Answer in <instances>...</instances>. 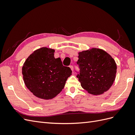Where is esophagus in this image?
<instances>
[{"instance_id":"1","label":"esophagus","mask_w":135,"mask_h":135,"mask_svg":"<svg viewBox=\"0 0 135 135\" xmlns=\"http://www.w3.org/2000/svg\"><path fill=\"white\" fill-rule=\"evenodd\" d=\"M69 68L71 69V70L72 71H73V70H74V69H73V66H72V65H70V66H69Z\"/></svg>"}]
</instances>
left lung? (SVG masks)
<instances>
[{
    "label": "left lung",
    "mask_w": 135,
    "mask_h": 135,
    "mask_svg": "<svg viewBox=\"0 0 135 135\" xmlns=\"http://www.w3.org/2000/svg\"><path fill=\"white\" fill-rule=\"evenodd\" d=\"M81 86L89 93L100 95L109 90L115 79L117 64L103 50L92 48L78 53Z\"/></svg>",
    "instance_id": "1"
}]
</instances>
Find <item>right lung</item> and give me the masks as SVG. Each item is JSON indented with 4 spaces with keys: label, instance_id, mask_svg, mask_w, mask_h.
Returning <instances> with one entry per match:
<instances>
[{
    "label": "right lung",
    "instance_id": "right-lung-1",
    "mask_svg": "<svg viewBox=\"0 0 135 135\" xmlns=\"http://www.w3.org/2000/svg\"><path fill=\"white\" fill-rule=\"evenodd\" d=\"M55 50L42 47L28 57L22 68L26 87L36 97L50 100L62 91L70 68L64 66L61 59H55Z\"/></svg>",
    "mask_w": 135,
    "mask_h": 135
}]
</instances>
